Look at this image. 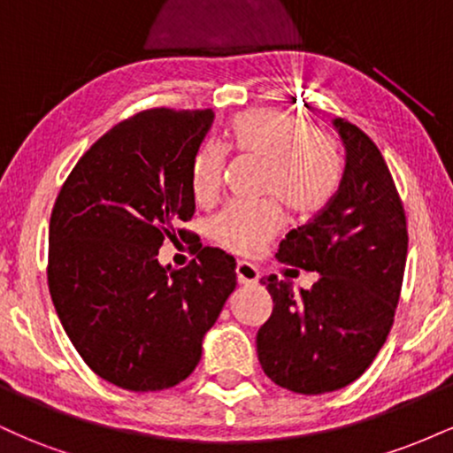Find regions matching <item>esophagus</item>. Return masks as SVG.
I'll return each mask as SVG.
<instances>
[{"label":"esophagus","instance_id":"obj_1","mask_svg":"<svg viewBox=\"0 0 453 453\" xmlns=\"http://www.w3.org/2000/svg\"><path fill=\"white\" fill-rule=\"evenodd\" d=\"M236 279L241 285H256L259 280V270L249 262L236 264Z\"/></svg>","mask_w":453,"mask_h":453}]
</instances>
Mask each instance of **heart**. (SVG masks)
Instances as JSON below:
<instances>
[{
	"mask_svg": "<svg viewBox=\"0 0 453 453\" xmlns=\"http://www.w3.org/2000/svg\"><path fill=\"white\" fill-rule=\"evenodd\" d=\"M223 147L264 164L259 191L277 200L294 219H309L339 191L342 155L334 136L313 129L303 114L288 108H253L232 119ZM226 150L217 144L197 149L191 161V194L209 202L219 191ZM273 202L227 204L209 223L211 238L238 256H256L277 234Z\"/></svg>",
	"mask_w": 453,
	"mask_h": 453,
	"instance_id": "heart-1",
	"label": "heart"
}]
</instances>
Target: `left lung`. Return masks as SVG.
Segmentation results:
<instances>
[{
	"instance_id": "8db88e82",
	"label": "left lung",
	"mask_w": 453,
	"mask_h": 453,
	"mask_svg": "<svg viewBox=\"0 0 453 453\" xmlns=\"http://www.w3.org/2000/svg\"><path fill=\"white\" fill-rule=\"evenodd\" d=\"M347 164L334 197L279 244L289 274L319 273L311 289L264 277L273 315L257 330L264 372L296 394L349 386L386 342L407 264V217L381 150L360 127L334 119Z\"/></svg>"
}]
</instances>
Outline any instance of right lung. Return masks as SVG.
Listing matches in <instances>:
<instances>
[{
	"instance_id": "add662e5",
	"label": "right lung",
	"mask_w": 453,
	"mask_h": 453,
	"mask_svg": "<svg viewBox=\"0 0 453 453\" xmlns=\"http://www.w3.org/2000/svg\"><path fill=\"white\" fill-rule=\"evenodd\" d=\"M215 112L150 108L108 129L78 159L49 230V289L65 334L97 377L129 392L174 388L236 288L221 249L189 247L185 268L157 262L196 212L191 161Z\"/></svg>"
}]
</instances>
